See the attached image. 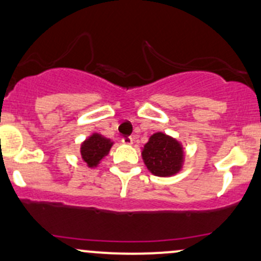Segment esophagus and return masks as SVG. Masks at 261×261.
<instances>
[{"label":"esophagus","instance_id":"34e87169","mask_svg":"<svg viewBox=\"0 0 261 261\" xmlns=\"http://www.w3.org/2000/svg\"><path fill=\"white\" fill-rule=\"evenodd\" d=\"M122 142L124 143V144H132V143H133V138H132V137H123Z\"/></svg>","mask_w":261,"mask_h":261}]
</instances>
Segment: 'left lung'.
Masks as SVG:
<instances>
[{
  "instance_id": "1",
  "label": "left lung",
  "mask_w": 261,
  "mask_h": 261,
  "mask_svg": "<svg viewBox=\"0 0 261 261\" xmlns=\"http://www.w3.org/2000/svg\"><path fill=\"white\" fill-rule=\"evenodd\" d=\"M142 155L150 173L158 176H169L180 170L184 154L181 145L174 138L159 132L150 137Z\"/></svg>"
}]
</instances>
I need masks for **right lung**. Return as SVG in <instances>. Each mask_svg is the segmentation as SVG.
<instances>
[{
  "instance_id": "1",
  "label": "right lung",
  "mask_w": 261,
  "mask_h": 261,
  "mask_svg": "<svg viewBox=\"0 0 261 261\" xmlns=\"http://www.w3.org/2000/svg\"><path fill=\"white\" fill-rule=\"evenodd\" d=\"M112 144L113 143L109 139L99 136V134H93L81 147L82 159L88 164V167H96L100 159L107 155Z\"/></svg>"
}]
</instances>
